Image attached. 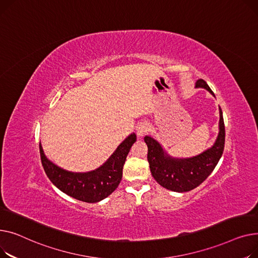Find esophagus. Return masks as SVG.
<instances>
[{"instance_id":"34e87169","label":"esophagus","mask_w":258,"mask_h":258,"mask_svg":"<svg viewBox=\"0 0 258 258\" xmlns=\"http://www.w3.org/2000/svg\"><path fill=\"white\" fill-rule=\"evenodd\" d=\"M149 131V125L147 122H142L138 126H136V135L138 138H143L145 134H147Z\"/></svg>"}]
</instances>
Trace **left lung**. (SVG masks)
Here are the masks:
<instances>
[{
  "label": "left lung",
  "instance_id": "obj_1",
  "mask_svg": "<svg viewBox=\"0 0 258 258\" xmlns=\"http://www.w3.org/2000/svg\"><path fill=\"white\" fill-rule=\"evenodd\" d=\"M195 87L205 88L215 96L203 79L197 80ZM148 146V161L152 176L164 188L184 192L199 186L211 174L218 164L224 151L225 126L220 108L219 134L214 146L203 153L189 158H175L166 153L162 146L153 138L145 136Z\"/></svg>",
  "mask_w": 258,
  "mask_h": 258
}]
</instances>
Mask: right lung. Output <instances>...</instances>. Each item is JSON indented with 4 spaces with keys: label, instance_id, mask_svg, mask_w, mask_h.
Wrapping results in <instances>:
<instances>
[{
    "label": "right lung",
    "instance_id": "right-lung-1",
    "mask_svg": "<svg viewBox=\"0 0 258 258\" xmlns=\"http://www.w3.org/2000/svg\"><path fill=\"white\" fill-rule=\"evenodd\" d=\"M136 142L135 133H131L118 145L110 157L94 171L75 173L53 163L44 155L39 144L43 170L51 182L74 199L87 203H97L115 190L123 177V166L132 145Z\"/></svg>",
    "mask_w": 258,
    "mask_h": 258
}]
</instances>
